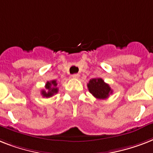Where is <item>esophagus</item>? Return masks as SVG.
I'll return each instance as SVG.
<instances>
[{
  "instance_id": "1",
  "label": "esophagus",
  "mask_w": 153,
  "mask_h": 153,
  "mask_svg": "<svg viewBox=\"0 0 153 153\" xmlns=\"http://www.w3.org/2000/svg\"><path fill=\"white\" fill-rule=\"evenodd\" d=\"M72 78H74V79H79V74H72Z\"/></svg>"
}]
</instances>
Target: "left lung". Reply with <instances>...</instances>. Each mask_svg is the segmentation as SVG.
I'll use <instances>...</instances> for the list:
<instances>
[{
  "instance_id": "1",
  "label": "left lung",
  "mask_w": 153,
  "mask_h": 153,
  "mask_svg": "<svg viewBox=\"0 0 153 153\" xmlns=\"http://www.w3.org/2000/svg\"><path fill=\"white\" fill-rule=\"evenodd\" d=\"M87 87L90 93L98 99H105L113 93L109 84L105 83L101 78L91 79L87 84Z\"/></svg>"
}]
</instances>
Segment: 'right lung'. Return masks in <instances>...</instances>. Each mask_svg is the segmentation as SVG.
<instances>
[{
	"label": "right lung",
	"instance_id": "right-lung-1",
	"mask_svg": "<svg viewBox=\"0 0 153 153\" xmlns=\"http://www.w3.org/2000/svg\"><path fill=\"white\" fill-rule=\"evenodd\" d=\"M58 91H59V89L57 87L56 80H52L51 82H47L46 85H45V90H42L41 94L43 95V97L50 98L55 94H57Z\"/></svg>",
	"mask_w": 153,
	"mask_h": 153
}]
</instances>
